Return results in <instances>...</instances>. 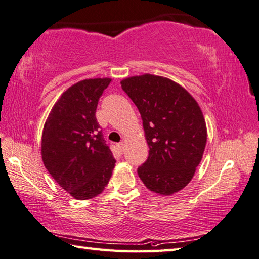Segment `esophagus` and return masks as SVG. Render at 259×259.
Returning a JSON list of instances; mask_svg holds the SVG:
<instances>
[{"instance_id": "esophagus-1", "label": "esophagus", "mask_w": 259, "mask_h": 259, "mask_svg": "<svg viewBox=\"0 0 259 259\" xmlns=\"http://www.w3.org/2000/svg\"><path fill=\"white\" fill-rule=\"evenodd\" d=\"M124 142H120V143H118L117 144V147H118V150H119L120 152H122V151H124Z\"/></svg>"}]
</instances>
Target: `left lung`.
<instances>
[{"instance_id":"obj_1","label":"left lung","mask_w":259,"mask_h":259,"mask_svg":"<svg viewBox=\"0 0 259 259\" xmlns=\"http://www.w3.org/2000/svg\"><path fill=\"white\" fill-rule=\"evenodd\" d=\"M120 84L141 113L149 146L139 178L161 196L179 192L192 180L206 148L207 127L200 107L183 86L162 76H132Z\"/></svg>"}]
</instances>
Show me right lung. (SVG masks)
Instances as JSON below:
<instances>
[{
	"mask_svg": "<svg viewBox=\"0 0 259 259\" xmlns=\"http://www.w3.org/2000/svg\"><path fill=\"white\" fill-rule=\"evenodd\" d=\"M111 78H90L70 86L45 121L40 153L54 181L77 200L101 193L116 160L95 117L99 99Z\"/></svg>",
	"mask_w": 259,
	"mask_h": 259,
	"instance_id": "1",
	"label": "right lung"
}]
</instances>
